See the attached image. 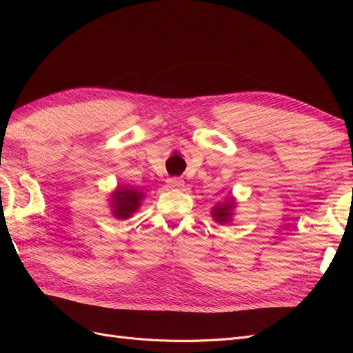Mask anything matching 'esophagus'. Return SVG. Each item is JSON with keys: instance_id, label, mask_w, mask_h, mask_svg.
Listing matches in <instances>:
<instances>
[{"instance_id": "obj_1", "label": "esophagus", "mask_w": 353, "mask_h": 353, "mask_svg": "<svg viewBox=\"0 0 353 353\" xmlns=\"http://www.w3.org/2000/svg\"><path fill=\"white\" fill-rule=\"evenodd\" d=\"M166 185H168L169 188H179V187H184V179L176 178V176H174V178H169V179L166 181Z\"/></svg>"}]
</instances>
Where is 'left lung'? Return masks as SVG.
Wrapping results in <instances>:
<instances>
[{
	"label": "left lung",
	"instance_id": "left-lung-1",
	"mask_svg": "<svg viewBox=\"0 0 353 353\" xmlns=\"http://www.w3.org/2000/svg\"><path fill=\"white\" fill-rule=\"evenodd\" d=\"M236 208V200L228 197L223 203H216L212 209V216L219 223H227L232 218V210Z\"/></svg>",
	"mask_w": 353,
	"mask_h": 353
}]
</instances>
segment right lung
<instances>
[{
  "label": "right lung",
  "instance_id": "obj_1",
  "mask_svg": "<svg viewBox=\"0 0 353 353\" xmlns=\"http://www.w3.org/2000/svg\"><path fill=\"white\" fill-rule=\"evenodd\" d=\"M144 193L140 190L130 187H117L110 197V206L113 209V216L117 219L131 218L134 212L141 206Z\"/></svg>",
  "mask_w": 353,
  "mask_h": 353
}]
</instances>
